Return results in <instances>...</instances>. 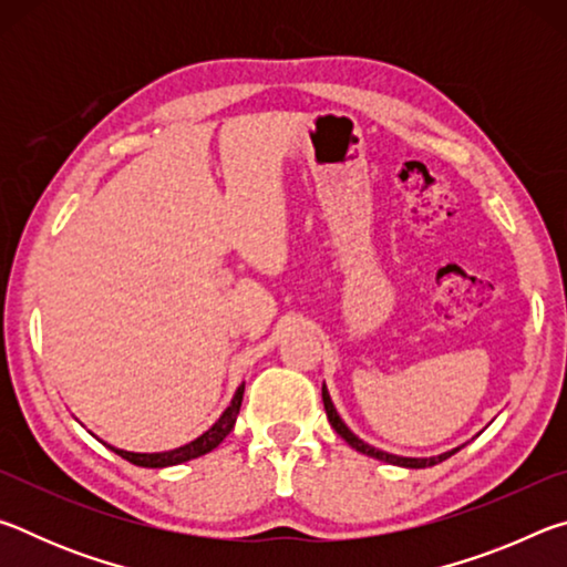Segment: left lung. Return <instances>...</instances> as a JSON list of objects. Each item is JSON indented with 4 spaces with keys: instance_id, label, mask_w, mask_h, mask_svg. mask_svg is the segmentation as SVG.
Masks as SVG:
<instances>
[{
    "instance_id": "8db88e82",
    "label": "left lung",
    "mask_w": 567,
    "mask_h": 567,
    "mask_svg": "<svg viewBox=\"0 0 567 567\" xmlns=\"http://www.w3.org/2000/svg\"><path fill=\"white\" fill-rule=\"evenodd\" d=\"M322 402H324V412H328V420H330V425L334 427V433H338L350 447L358 450V453L370 455V457H375V460H382V463L400 465V467H430V465L443 463V460H447L450 455H455L457 450H460V447H455V450H450V453H443V455H437V457H400V455L382 453V450L372 447V445H368V443H362V440H360L358 435L350 433V427L344 425V422H342L340 415H338V410H334L332 400H330V392H328V388H324V385H322Z\"/></svg>"
}]
</instances>
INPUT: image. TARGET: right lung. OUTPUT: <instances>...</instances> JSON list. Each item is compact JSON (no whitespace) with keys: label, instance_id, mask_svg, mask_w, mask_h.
<instances>
[{"label":"right lung","instance_id":"right-lung-1","mask_svg":"<svg viewBox=\"0 0 567 567\" xmlns=\"http://www.w3.org/2000/svg\"><path fill=\"white\" fill-rule=\"evenodd\" d=\"M243 395H245V382L237 388L233 402H229V408L219 415V420L215 422L213 427L207 430V433L199 435L197 440H192V443L175 447V450H167V453H127V450H117L107 445L110 450H114L120 457L127 460L132 465H140V467H169V465H179V463H187V460H195L199 455H207L213 453V450L223 443V440L233 433L235 427V420L239 415V405H243Z\"/></svg>","mask_w":567,"mask_h":567}]
</instances>
